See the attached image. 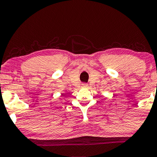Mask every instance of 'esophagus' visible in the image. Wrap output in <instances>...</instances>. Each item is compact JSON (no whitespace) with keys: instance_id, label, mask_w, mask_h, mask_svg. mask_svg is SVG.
<instances>
[{"instance_id":"esophagus-1","label":"esophagus","mask_w":157,"mask_h":157,"mask_svg":"<svg viewBox=\"0 0 157 157\" xmlns=\"http://www.w3.org/2000/svg\"><path fill=\"white\" fill-rule=\"evenodd\" d=\"M88 86H89V85H88L87 83H83V84H82V87H83V88H86V87H88Z\"/></svg>"}]
</instances>
